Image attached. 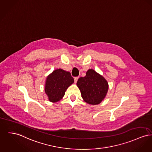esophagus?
I'll return each instance as SVG.
<instances>
[{
	"instance_id": "obj_1",
	"label": "esophagus",
	"mask_w": 152,
	"mask_h": 152,
	"mask_svg": "<svg viewBox=\"0 0 152 152\" xmlns=\"http://www.w3.org/2000/svg\"><path fill=\"white\" fill-rule=\"evenodd\" d=\"M78 79H79V77H75L74 78L75 83H77V80H78Z\"/></svg>"
}]
</instances>
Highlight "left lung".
<instances>
[{
    "mask_svg": "<svg viewBox=\"0 0 152 152\" xmlns=\"http://www.w3.org/2000/svg\"><path fill=\"white\" fill-rule=\"evenodd\" d=\"M77 86L80 91L82 98L92 105L100 103L106 97L108 89L107 80L92 69L86 72L85 77L78 79Z\"/></svg>",
    "mask_w": 152,
    "mask_h": 152,
    "instance_id": "8db88e82",
    "label": "left lung"
}]
</instances>
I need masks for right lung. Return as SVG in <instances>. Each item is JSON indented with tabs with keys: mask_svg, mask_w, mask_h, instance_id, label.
Wrapping results in <instances>:
<instances>
[{
	"mask_svg": "<svg viewBox=\"0 0 152 152\" xmlns=\"http://www.w3.org/2000/svg\"><path fill=\"white\" fill-rule=\"evenodd\" d=\"M74 83L71 73L62 69L54 70L46 78L45 92L51 102H57L63 98L67 88Z\"/></svg>",
	"mask_w": 152,
	"mask_h": 152,
	"instance_id": "add662e5",
	"label": "right lung"
}]
</instances>
